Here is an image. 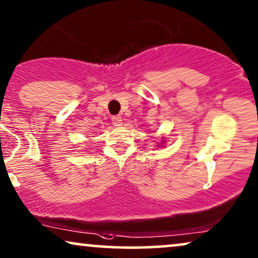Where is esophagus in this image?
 I'll use <instances>...</instances> for the list:
<instances>
[{
	"label": "esophagus",
	"mask_w": 258,
	"mask_h": 258,
	"mask_svg": "<svg viewBox=\"0 0 258 258\" xmlns=\"http://www.w3.org/2000/svg\"><path fill=\"white\" fill-rule=\"evenodd\" d=\"M112 122H113V125H114V126H120L122 123L121 116H120V115H114L112 118Z\"/></svg>",
	"instance_id": "1"
}]
</instances>
